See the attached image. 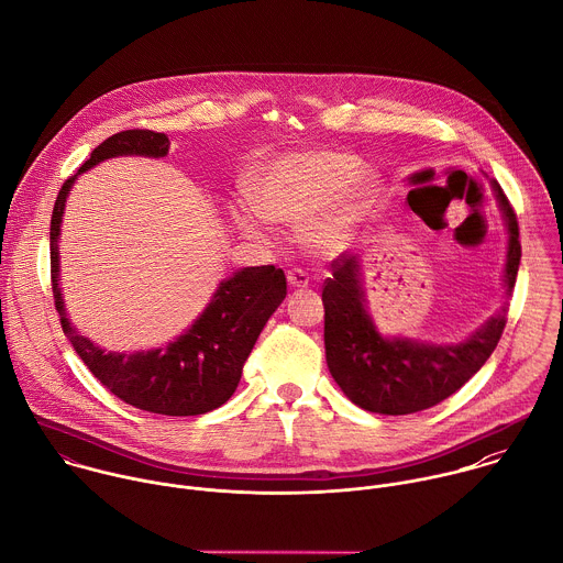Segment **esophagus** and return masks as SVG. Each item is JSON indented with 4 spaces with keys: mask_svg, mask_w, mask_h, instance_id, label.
Returning a JSON list of instances; mask_svg holds the SVG:
<instances>
[{
    "mask_svg": "<svg viewBox=\"0 0 563 563\" xmlns=\"http://www.w3.org/2000/svg\"><path fill=\"white\" fill-rule=\"evenodd\" d=\"M287 283L294 289H305L309 285V276L302 269H289L287 272Z\"/></svg>",
    "mask_w": 563,
    "mask_h": 563,
    "instance_id": "esophagus-1",
    "label": "esophagus"
}]
</instances>
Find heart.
<instances>
[{
    "instance_id": "1",
    "label": "heart",
    "mask_w": 563,
    "mask_h": 563,
    "mask_svg": "<svg viewBox=\"0 0 563 563\" xmlns=\"http://www.w3.org/2000/svg\"><path fill=\"white\" fill-rule=\"evenodd\" d=\"M362 162L338 151H300L272 162L252 184L254 210L274 223L298 225L302 243L318 254L344 245L375 195L371 177H357ZM236 225L258 234L261 225L247 208H234Z\"/></svg>"
}]
</instances>
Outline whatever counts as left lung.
<instances>
[{"instance_id":"1","label":"left lung","mask_w":563,"mask_h":563,"mask_svg":"<svg viewBox=\"0 0 563 563\" xmlns=\"http://www.w3.org/2000/svg\"><path fill=\"white\" fill-rule=\"evenodd\" d=\"M492 188L509 230L505 285L511 296L522 258L518 217L496 179ZM331 267L322 289L327 364L342 393L368 412L397 417L441 404L483 368L500 342L507 307L459 344L386 338L366 311L360 258L342 254Z\"/></svg>"}]
</instances>
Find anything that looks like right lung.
<instances>
[{"mask_svg":"<svg viewBox=\"0 0 563 563\" xmlns=\"http://www.w3.org/2000/svg\"><path fill=\"white\" fill-rule=\"evenodd\" d=\"M168 135L129 129L98 144L78 173L58 190L49 221V274L60 327L91 375L124 404L166 417H195L223 406L236 390L243 364L263 327L287 296L283 269L274 265L243 267L221 280L201 316L164 349L107 353L80 335L67 320L58 287V234L65 199L74 179L102 159L118 155L164 157Z\"/></svg>","mask_w":563,"mask_h":563,"instance_id":"right-lung-1","label":"right lung"}]
</instances>
